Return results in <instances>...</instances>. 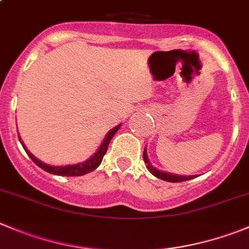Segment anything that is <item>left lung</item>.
Instances as JSON below:
<instances>
[{
    "mask_svg": "<svg viewBox=\"0 0 249 249\" xmlns=\"http://www.w3.org/2000/svg\"><path fill=\"white\" fill-rule=\"evenodd\" d=\"M143 159L149 171H150L154 176L158 177V178L160 179H164V181H167V182H183V181H188V179H192V178H196V176H177V175L167 174V172L160 171V170L155 169V167L149 162L148 156H146V153H145V149H144Z\"/></svg>",
    "mask_w": 249,
    "mask_h": 249,
    "instance_id": "obj_1",
    "label": "left lung"
}]
</instances>
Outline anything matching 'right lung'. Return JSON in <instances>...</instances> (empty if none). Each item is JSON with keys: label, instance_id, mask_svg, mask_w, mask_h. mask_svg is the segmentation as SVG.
Here are the masks:
<instances>
[{"label": "right lung", "instance_id": "add662e5", "mask_svg": "<svg viewBox=\"0 0 249 249\" xmlns=\"http://www.w3.org/2000/svg\"><path fill=\"white\" fill-rule=\"evenodd\" d=\"M120 127H121V124H118V126H116L115 128H112L110 132H108L107 136H106L105 139H104L103 144L100 145V148L98 149V151H96V153L94 154V155L91 156L89 160H87V161H84V162H80V164H77V165H68V166H51V165L44 164V162L40 161L39 159L35 158V156L33 155V154L30 153L27 148H25V145L23 144V142L20 141V137H18V138H19V141H20V143H22L24 150L27 151L28 156L32 159L33 161H34L35 164L40 167V169L45 170V171L49 172V174L58 175V176H83V175L89 174V172L94 171V170H95L96 167L101 164L104 155H105L106 151H107L108 143H110V141L112 139V137L115 136L116 132L120 129Z\"/></svg>", "mask_w": 249, "mask_h": 249}]
</instances>
